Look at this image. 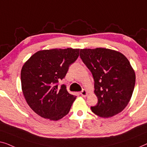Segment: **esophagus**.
Masks as SVG:
<instances>
[{
    "label": "esophagus",
    "mask_w": 147,
    "mask_h": 147,
    "mask_svg": "<svg viewBox=\"0 0 147 147\" xmlns=\"http://www.w3.org/2000/svg\"><path fill=\"white\" fill-rule=\"evenodd\" d=\"M80 95H82V96H86V95H87V91H86V90L83 89L81 92H80Z\"/></svg>",
    "instance_id": "34e87169"
}]
</instances>
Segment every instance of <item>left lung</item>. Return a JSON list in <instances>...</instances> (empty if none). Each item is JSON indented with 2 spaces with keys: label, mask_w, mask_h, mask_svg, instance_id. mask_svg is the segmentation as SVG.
Instances as JSON below:
<instances>
[{
  "label": "left lung",
  "mask_w": 147,
  "mask_h": 147,
  "mask_svg": "<svg viewBox=\"0 0 147 147\" xmlns=\"http://www.w3.org/2000/svg\"><path fill=\"white\" fill-rule=\"evenodd\" d=\"M80 57L90 70L98 98L91 111L100 117L119 114L127 106L135 85V73L123 54L104 48L80 49Z\"/></svg>",
  "instance_id": "left-lung-1"
}]
</instances>
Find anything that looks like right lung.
Instances as JSON below:
<instances>
[{"instance_id":"1","label":"right lung","mask_w":147,"mask_h":147,"mask_svg":"<svg viewBox=\"0 0 147 147\" xmlns=\"http://www.w3.org/2000/svg\"><path fill=\"white\" fill-rule=\"evenodd\" d=\"M80 49H51L34 54L24 63L20 73L22 90L26 102L37 115L58 121L70 111L76 96L70 94L65 84L69 67L76 61Z\"/></svg>"}]
</instances>
